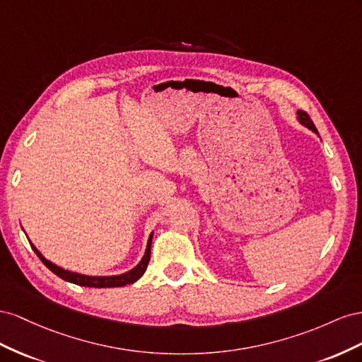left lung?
<instances>
[{"label":"left lung","instance_id":"1","mask_svg":"<svg viewBox=\"0 0 362 362\" xmlns=\"http://www.w3.org/2000/svg\"><path fill=\"white\" fill-rule=\"evenodd\" d=\"M297 119H298V122L303 124L305 127H308L309 130H313V132L315 133V135H318V130L315 129L313 119L309 118V115H308L306 112H303V110H297Z\"/></svg>","mask_w":362,"mask_h":362}]
</instances>
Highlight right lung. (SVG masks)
Segmentation results:
<instances>
[{
	"label": "right lung",
	"mask_w": 362,
	"mask_h": 362,
	"mask_svg": "<svg viewBox=\"0 0 362 362\" xmlns=\"http://www.w3.org/2000/svg\"><path fill=\"white\" fill-rule=\"evenodd\" d=\"M151 240H153V232L148 236L147 249H146V253H144V256H142L141 262L135 268H132L130 272L122 273V274H117V276H86V274H80V273L65 270V268H62V267L53 264L51 261L45 259V257L42 256V253H40L32 243H30V245H32V249L39 256V259L44 262V265L47 268H49V270L53 272L56 276L62 277L66 282L76 284V285H80V286H89V288H115V286H124V285H130L133 282H136L138 279L144 273H146L148 261H150Z\"/></svg>",
	"instance_id": "1"
}]
</instances>
